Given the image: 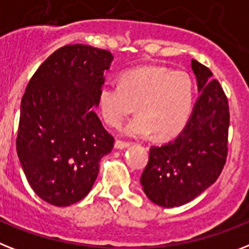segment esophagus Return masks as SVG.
<instances>
[{
	"label": "esophagus",
	"mask_w": 249,
	"mask_h": 249,
	"mask_svg": "<svg viewBox=\"0 0 249 249\" xmlns=\"http://www.w3.org/2000/svg\"><path fill=\"white\" fill-rule=\"evenodd\" d=\"M129 145H130V143L124 142V141H115V148H116V149L128 148Z\"/></svg>",
	"instance_id": "1"
}]
</instances>
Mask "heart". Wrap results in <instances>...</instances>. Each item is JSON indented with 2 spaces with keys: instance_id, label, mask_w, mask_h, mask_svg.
<instances>
[{
  "instance_id": "obj_1",
  "label": "heart",
  "mask_w": 249,
  "mask_h": 249,
  "mask_svg": "<svg viewBox=\"0 0 249 249\" xmlns=\"http://www.w3.org/2000/svg\"><path fill=\"white\" fill-rule=\"evenodd\" d=\"M193 104V83L184 71L149 65L123 72L119 87L104 86L98 93L101 115L119 128L137 107L138 116L124 128L128 137L170 138L187 123Z\"/></svg>"
}]
</instances>
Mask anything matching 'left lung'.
<instances>
[{"label":"left lung","instance_id":"1","mask_svg":"<svg viewBox=\"0 0 249 249\" xmlns=\"http://www.w3.org/2000/svg\"><path fill=\"white\" fill-rule=\"evenodd\" d=\"M199 97L183 130L162 145L151 147L141 177L145 196L161 207H178L217 180L228 155L229 106L209 68L192 60Z\"/></svg>","mask_w":249,"mask_h":249}]
</instances>
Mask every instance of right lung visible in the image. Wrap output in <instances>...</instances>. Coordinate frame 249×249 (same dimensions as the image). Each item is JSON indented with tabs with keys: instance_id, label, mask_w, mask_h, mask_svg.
Instances as JSON below:
<instances>
[{
	"instance_id": "1",
	"label": "right lung",
	"mask_w": 249,
	"mask_h": 249,
	"mask_svg": "<svg viewBox=\"0 0 249 249\" xmlns=\"http://www.w3.org/2000/svg\"><path fill=\"white\" fill-rule=\"evenodd\" d=\"M112 60L106 50L64 46L26 87L16 151L29 185L50 205L65 207L86 197L101 159L114 147L94 111Z\"/></svg>"
}]
</instances>
